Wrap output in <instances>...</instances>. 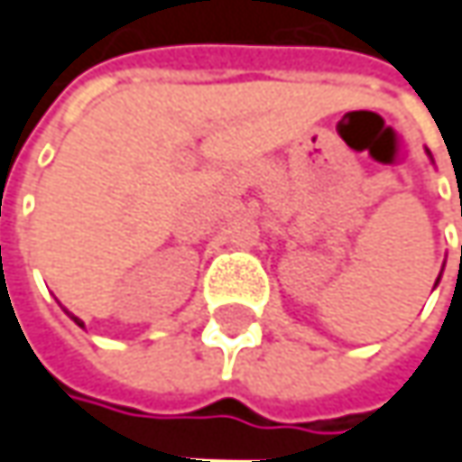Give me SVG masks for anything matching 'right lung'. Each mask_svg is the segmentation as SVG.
<instances>
[{
  "mask_svg": "<svg viewBox=\"0 0 462 462\" xmlns=\"http://www.w3.org/2000/svg\"><path fill=\"white\" fill-rule=\"evenodd\" d=\"M73 317V315H70ZM73 322H76V325H81V328H84V322H81V319H79V317H73Z\"/></svg>",
  "mask_w": 462,
  "mask_h": 462,
  "instance_id": "right-lung-1",
  "label": "right lung"
}]
</instances>
